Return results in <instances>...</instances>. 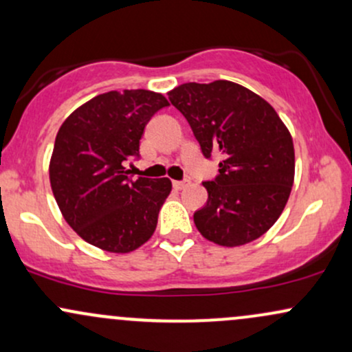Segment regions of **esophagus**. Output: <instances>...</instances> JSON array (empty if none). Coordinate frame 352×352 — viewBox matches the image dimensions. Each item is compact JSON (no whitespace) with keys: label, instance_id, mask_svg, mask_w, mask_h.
<instances>
[{"label":"esophagus","instance_id":"esophagus-1","mask_svg":"<svg viewBox=\"0 0 352 352\" xmlns=\"http://www.w3.org/2000/svg\"><path fill=\"white\" fill-rule=\"evenodd\" d=\"M188 185V180H184V182H180V180H175L173 182V188H177V190H182V188H185Z\"/></svg>","mask_w":352,"mask_h":352}]
</instances>
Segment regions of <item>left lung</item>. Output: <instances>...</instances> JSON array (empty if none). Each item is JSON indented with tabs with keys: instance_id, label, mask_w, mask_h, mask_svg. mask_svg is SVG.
Returning a JSON list of instances; mask_svg holds the SVG:
<instances>
[{
	"instance_id": "obj_1",
	"label": "left lung",
	"mask_w": 352,
	"mask_h": 352,
	"mask_svg": "<svg viewBox=\"0 0 352 352\" xmlns=\"http://www.w3.org/2000/svg\"><path fill=\"white\" fill-rule=\"evenodd\" d=\"M210 159L220 153L218 177L204 182L207 205L193 213L201 236L241 246L273 227L294 182L288 127L263 98L232 80L187 82L167 92Z\"/></svg>"
}]
</instances>
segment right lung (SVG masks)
<instances>
[{
    "label": "right lung",
    "mask_w": 352,
    "mask_h": 352,
    "mask_svg": "<svg viewBox=\"0 0 352 352\" xmlns=\"http://www.w3.org/2000/svg\"><path fill=\"white\" fill-rule=\"evenodd\" d=\"M168 100L132 89L92 98L64 120L50 160V182L64 220L87 243L131 253L151 240L172 182L132 179L124 164L139 153L151 117Z\"/></svg>",
    "instance_id": "1"
}]
</instances>
